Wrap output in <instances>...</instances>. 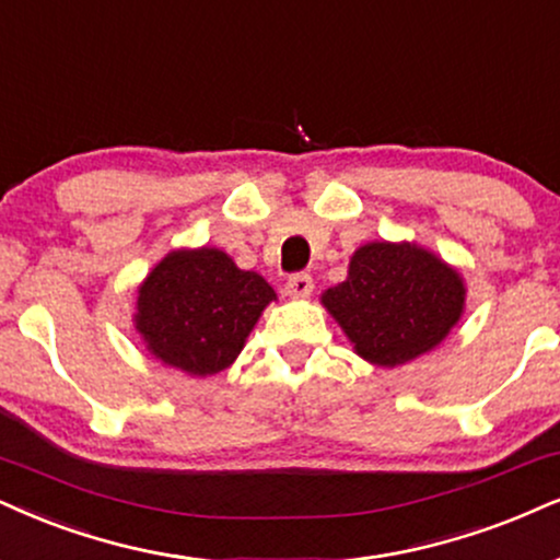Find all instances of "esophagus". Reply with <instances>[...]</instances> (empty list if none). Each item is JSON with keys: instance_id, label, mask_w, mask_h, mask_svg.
Returning a JSON list of instances; mask_svg holds the SVG:
<instances>
[{"instance_id": "esophagus-1", "label": "esophagus", "mask_w": 560, "mask_h": 560, "mask_svg": "<svg viewBox=\"0 0 560 560\" xmlns=\"http://www.w3.org/2000/svg\"><path fill=\"white\" fill-rule=\"evenodd\" d=\"M285 293L291 295V299H308V295L314 293L312 275H306V272L291 275V278H288V282H285Z\"/></svg>"}]
</instances>
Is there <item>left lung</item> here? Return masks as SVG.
Segmentation results:
<instances>
[{
  "label": "left lung",
  "mask_w": 560,
  "mask_h": 560,
  "mask_svg": "<svg viewBox=\"0 0 560 560\" xmlns=\"http://www.w3.org/2000/svg\"><path fill=\"white\" fill-rule=\"evenodd\" d=\"M457 267L416 241H369L350 257L348 278L322 293L355 355L397 369L436 350L465 314Z\"/></svg>",
  "instance_id": "8db88e82"
}]
</instances>
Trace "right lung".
I'll list each match as a JSON object with an SVG mask.
<instances>
[{
    "label": "right lung",
    "mask_w": 560,
    "mask_h": 560,
    "mask_svg": "<svg viewBox=\"0 0 560 560\" xmlns=\"http://www.w3.org/2000/svg\"><path fill=\"white\" fill-rule=\"evenodd\" d=\"M272 301L275 288L223 248H174L137 288L132 322L155 361L205 378L236 361Z\"/></svg>",
    "instance_id": "right-lung-1"
}]
</instances>
